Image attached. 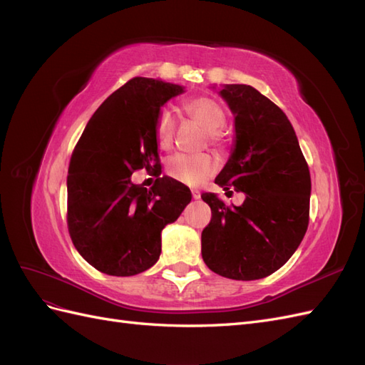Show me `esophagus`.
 Segmentation results:
<instances>
[{
	"label": "esophagus",
	"instance_id": "obj_1",
	"mask_svg": "<svg viewBox=\"0 0 365 365\" xmlns=\"http://www.w3.org/2000/svg\"><path fill=\"white\" fill-rule=\"evenodd\" d=\"M192 196H193V200H200V197H201V193H200V190L192 189Z\"/></svg>",
	"mask_w": 365,
	"mask_h": 365
}]
</instances>
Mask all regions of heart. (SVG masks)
Segmentation results:
<instances>
[{"instance_id": "b5f03b06", "label": "heart", "mask_w": 365, "mask_h": 365, "mask_svg": "<svg viewBox=\"0 0 365 365\" xmlns=\"http://www.w3.org/2000/svg\"><path fill=\"white\" fill-rule=\"evenodd\" d=\"M185 114L192 120H195L204 130L210 134L212 145L220 146L222 145V138H220L219 130L225 125V111L216 101L210 97H193L185 101L182 105ZM175 128L176 121L175 117L168 109L163 111L157 117L155 123V137L160 149L168 150L173 145L175 137ZM216 169V164L208 155H175L168 165V173L173 180L196 185L200 184L207 176L212 175Z\"/></svg>"}]
</instances>
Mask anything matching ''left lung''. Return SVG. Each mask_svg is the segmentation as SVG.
I'll use <instances>...</instances> for the list:
<instances>
[{
    "label": "left lung",
    "mask_w": 365,
    "mask_h": 365,
    "mask_svg": "<svg viewBox=\"0 0 365 365\" xmlns=\"http://www.w3.org/2000/svg\"><path fill=\"white\" fill-rule=\"evenodd\" d=\"M217 90L235 115V145L215 182L225 195L242 192L245 201L227 207L215 193H202L212 220L202 231L201 252L207 267L222 277L257 280L282 268L303 240L311 173L291 121L277 105L250 85Z\"/></svg>",
    "instance_id": "1"
}]
</instances>
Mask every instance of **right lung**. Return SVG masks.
Segmentation results:
<instances>
[{
    "instance_id": "add662e5",
    "label": "right lung",
    "mask_w": 365,
    "mask_h": 365,
    "mask_svg": "<svg viewBox=\"0 0 365 365\" xmlns=\"http://www.w3.org/2000/svg\"><path fill=\"white\" fill-rule=\"evenodd\" d=\"M185 88L134 77L97 108L71 155L68 231L76 250L96 269L129 277L149 269L161 254V231L192 201L189 187L170 176L152 189L130 176L158 169L157 117Z\"/></svg>"
}]
</instances>
